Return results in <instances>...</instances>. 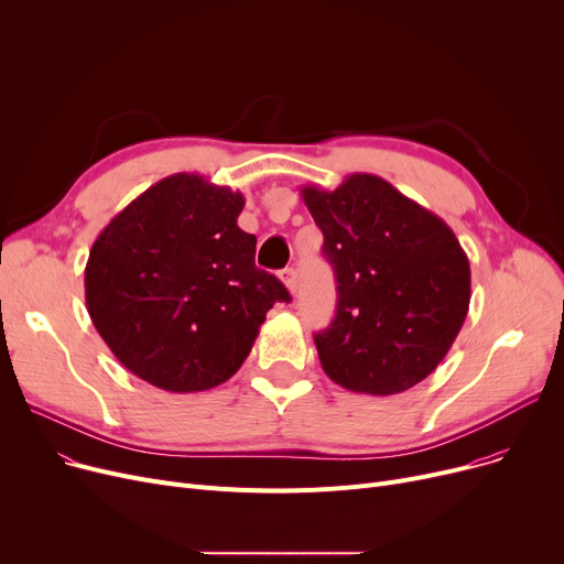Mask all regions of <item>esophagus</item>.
I'll return each instance as SVG.
<instances>
[{
	"label": "esophagus",
	"instance_id": "1",
	"mask_svg": "<svg viewBox=\"0 0 564 564\" xmlns=\"http://www.w3.org/2000/svg\"><path fill=\"white\" fill-rule=\"evenodd\" d=\"M281 281L290 290V294L297 292V270H292V267H285V270L281 272Z\"/></svg>",
	"mask_w": 564,
	"mask_h": 564
}]
</instances>
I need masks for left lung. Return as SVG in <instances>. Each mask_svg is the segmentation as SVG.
<instances>
[{"label":"left lung","instance_id":"8db88e82","mask_svg":"<svg viewBox=\"0 0 564 564\" xmlns=\"http://www.w3.org/2000/svg\"><path fill=\"white\" fill-rule=\"evenodd\" d=\"M324 235L338 306L315 334L319 364L351 393L416 387L453 347L470 302L468 258L451 226L370 173L334 192L302 187Z\"/></svg>","mask_w":564,"mask_h":564}]
</instances>
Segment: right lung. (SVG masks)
<instances>
[{
    "instance_id": "add662e5",
    "label": "right lung",
    "mask_w": 564,
    "mask_h": 564,
    "mask_svg": "<svg viewBox=\"0 0 564 564\" xmlns=\"http://www.w3.org/2000/svg\"><path fill=\"white\" fill-rule=\"evenodd\" d=\"M245 196L196 173L148 187L96 237L84 270L94 327L130 372L171 393L230 379L267 311L290 302L237 226Z\"/></svg>"
}]
</instances>
